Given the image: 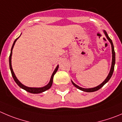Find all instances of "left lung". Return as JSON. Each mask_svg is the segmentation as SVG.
<instances>
[{"instance_id":"8db88e82","label":"left lung","mask_w":122,"mask_h":122,"mask_svg":"<svg viewBox=\"0 0 122 122\" xmlns=\"http://www.w3.org/2000/svg\"><path fill=\"white\" fill-rule=\"evenodd\" d=\"M104 33H105V36H107V39H108V41H110V42L111 43V48H112V63H111V69H110V73H109L108 75L107 76V77L106 79L105 80V81H104L102 83H101V84L100 85L98 86L95 87H93V88H90V89H84V88H82V87H81L77 86L76 84H75L74 82L72 81V84L74 86L76 87V88H78V89H80V90H82V91L86 92H95V91H97V90H98L99 89H100L102 87H103V86H104V84H106V83L111 78L112 74H113V72H114V65H115V61H116L115 51H114V46H113V44H112V40H111V39L109 38L107 33L105 31H104Z\"/></svg>"}]
</instances>
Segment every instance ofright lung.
<instances>
[{
  "label": "right lung",
  "instance_id": "1",
  "mask_svg": "<svg viewBox=\"0 0 122 122\" xmlns=\"http://www.w3.org/2000/svg\"><path fill=\"white\" fill-rule=\"evenodd\" d=\"M18 38H19V37H18ZM18 38H17V39H16L14 41V42L13 45H12V48H11V53H10V59H9V62H10V69H11V74H12V77H13L14 80V81H15V83H17V84L18 85V86L20 87L21 89L25 90V91L31 93H40L43 92H45L46 90H48V89H49L51 87L52 84H53V77H54V74L56 73L57 71L58 68H59V66L57 65V66L56 67V68L55 69L54 71L53 72V74H52V75H51V79H50V81L49 83H48V84H47V86H46L43 87H39V88L29 87H26V86H25L23 85V84H22L18 80V79L17 78V77L15 76V75L14 72L13 70H12V65H11V56H12V49H13V47H14V44H15V43L16 41L18 39Z\"/></svg>",
  "mask_w": 122,
  "mask_h": 122
}]
</instances>
